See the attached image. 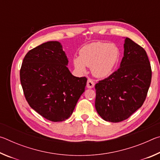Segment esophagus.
<instances>
[{"instance_id": "1", "label": "esophagus", "mask_w": 160, "mask_h": 160, "mask_svg": "<svg viewBox=\"0 0 160 160\" xmlns=\"http://www.w3.org/2000/svg\"><path fill=\"white\" fill-rule=\"evenodd\" d=\"M94 81L92 79H88V82H87V88L89 89H92L94 88Z\"/></svg>"}]
</instances>
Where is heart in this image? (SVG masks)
I'll list each match as a JSON object with an SVG mask.
<instances>
[{
  "label": "heart",
  "mask_w": 160,
  "mask_h": 160,
  "mask_svg": "<svg viewBox=\"0 0 160 160\" xmlns=\"http://www.w3.org/2000/svg\"><path fill=\"white\" fill-rule=\"evenodd\" d=\"M121 58V50L116 44L92 43L81 48L80 56L73 58V65L78 72H86V66L91 68L97 78H106L114 71Z\"/></svg>",
  "instance_id": "b5f03b06"
}]
</instances>
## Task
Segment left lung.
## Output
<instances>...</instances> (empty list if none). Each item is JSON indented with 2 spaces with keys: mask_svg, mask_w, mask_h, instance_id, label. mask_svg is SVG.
I'll list each match as a JSON object with an SVG mask.
<instances>
[{
  "mask_svg": "<svg viewBox=\"0 0 160 160\" xmlns=\"http://www.w3.org/2000/svg\"><path fill=\"white\" fill-rule=\"evenodd\" d=\"M119 68L95 85V108L104 121L126 120L142 107L150 88L152 70L147 53L128 37Z\"/></svg>",
  "mask_w": 160,
  "mask_h": 160,
  "instance_id": "8db88e82",
  "label": "left lung"
}]
</instances>
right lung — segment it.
Segmentation results:
<instances>
[{
  "label": "right lung",
  "instance_id": "1",
  "mask_svg": "<svg viewBox=\"0 0 160 160\" xmlns=\"http://www.w3.org/2000/svg\"><path fill=\"white\" fill-rule=\"evenodd\" d=\"M59 42H47L26 54L20 69L24 94L32 109L53 122L68 118L85 92V77L72 75Z\"/></svg>",
  "mask_w": 160,
  "mask_h": 160
}]
</instances>
